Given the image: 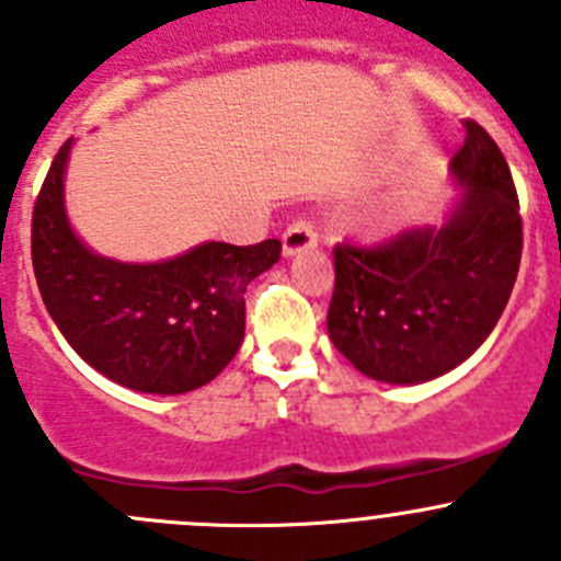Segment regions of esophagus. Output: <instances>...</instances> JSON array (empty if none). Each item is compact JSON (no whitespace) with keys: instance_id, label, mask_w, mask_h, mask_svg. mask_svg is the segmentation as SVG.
I'll list each match as a JSON object with an SVG mask.
<instances>
[{"instance_id":"34e87169","label":"esophagus","mask_w":561,"mask_h":561,"mask_svg":"<svg viewBox=\"0 0 561 561\" xmlns=\"http://www.w3.org/2000/svg\"><path fill=\"white\" fill-rule=\"evenodd\" d=\"M317 244V230L309 219H296L290 228L282 236V252L285 257H293V254L304 252V249H312Z\"/></svg>"}]
</instances>
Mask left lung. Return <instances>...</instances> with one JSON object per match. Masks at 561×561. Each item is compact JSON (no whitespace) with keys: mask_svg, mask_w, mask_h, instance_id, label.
I'll use <instances>...</instances> for the list:
<instances>
[{"mask_svg":"<svg viewBox=\"0 0 561 561\" xmlns=\"http://www.w3.org/2000/svg\"><path fill=\"white\" fill-rule=\"evenodd\" d=\"M450 160L458 192L443 228H410L377 247L336 244L328 307L333 347L390 386L448 375L494 331L522 263L511 168L478 122Z\"/></svg>","mask_w":561,"mask_h":561,"instance_id":"obj_1","label":"left lung"}]
</instances>
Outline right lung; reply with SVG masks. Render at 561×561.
<instances>
[{"label": "right lung", "mask_w": 561, "mask_h": 561, "mask_svg": "<svg viewBox=\"0 0 561 561\" xmlns=\"http://www.w3.org/2000/svg\"><path fill=\"white\" fill-rule=\"evenodd\" d=\"M72 138L50 162L32 214V265L61 336L107 380L175 396L211 382L244 342L247 285L279 260L276 239L254 247L206 241L157 263L89 249L65 208Z\"/></svg>", "instance_id": "1"}]
</instances>
